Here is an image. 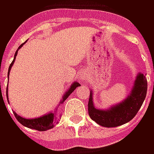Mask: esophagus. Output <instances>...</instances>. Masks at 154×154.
Segmentation results:
<instances>
[{
    "mask_svg": "<svg viewBox=\"0 0 154 154\" xmlns=\"http://www.w3.org/2000/svg\"><path fill=\"white\" fill-rule=\"evenodd\" d=\"M88 77V72H87L86 70L81 71V73H80V74H79V78L81 79V81H87Z\"/></svg>",
    "mask_w": 154,
    "mask_h": 154,
    "instance_id": "34e87169",
    "label": "esophagus"
}]
</instances>
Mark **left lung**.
Instances as JSON below:
<instances>
[{
  "instance_id": "left-lung-1",
  "label": "left lung",
  "mask_w": 154,
  "mask_h": 154,
  "mask_svg": "<svg viewBox=\"0 0 154 154\" xmlns=\"http://www.w3.org/2000/svg\"><path fill=\"white\" fill-rule=\"evenodd\" d=\"M147 81L143 73L136 77L134 85L130 94L120 103L114 105L109 109H97L94 106L93 91H90L88 100V114L97 124L104 127H115L121 126L134 119L146 96Z\"/></svg>"
}]
</instances>
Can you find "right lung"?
Masks as SVG:
<instances>
[{
  "label": "right lung",
  "instance_id": "add662e5",
  "mask_svg": "<svg viewBox=\"0 0 154 154\" xmlns=\"http://www.w3.org/2000/svg\"><path fill=\"white\" fill-rule=\"evenodd\" d=\"M26 42L21 44L19 48H18L17 51L15 52L14 60L12 61V63L10 64V66H9L8 72V75H9L10 69H11L12 66H13L14 62V60H15V58H16L18 50H19L20 48H21ZM79 86H81V85H80L78 82H73V84L70 86L69 89L66 92V94L63 95L61 100L60 101V103H63L68 98V96L73 93V91H74V89L76 88L77 87H79ZM8 88H7V99H8ZM8 102H9V101H8ZM57 107H56V108H57ZM56 108H55V110H56ZM14 114L16 119L19 121L21 125H23L24 127H28V128H31V129L38 130V131H47V130H48V129L53 128V127H54V123L55 122V119H56V117H55V111L50 112L48 113V114H45V115H43L42 117H38V118H35V119H25V118H22V117H20V115H18L15 112H14Z\"/></svg>",
  "mask_w": 154,
  "mask_h": 154
}]
</instances>
